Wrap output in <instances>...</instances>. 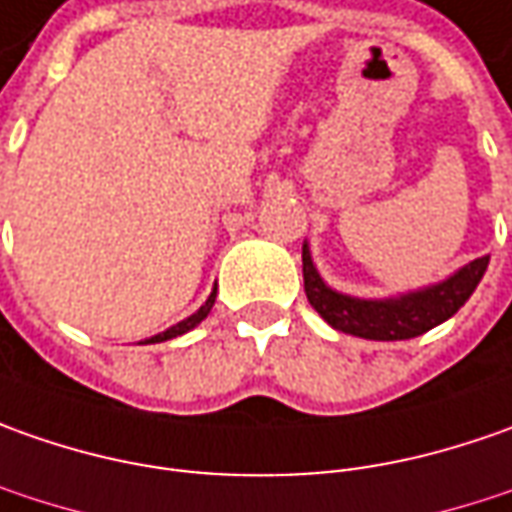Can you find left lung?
Segmentation results:
<instances>
[{"label":"left lung","mask_w":512,"mask_h":512,"mask_svg":"<svg viewBox=\"0 0 512 512\" xmlns=\"http://www.w3.org/2000/svg\"><path fill=\"white\" fill-rule=\"evenodd\" d=\"M487 263H490V255L476 257L439 283L405 291L397 297L368 300V297H351V294L331 289L311 260L309 243H303V283H306V297L314 311L328 326L343 334H354L362 340H382V343L411 340L450 320L476 291L479 280L487 272Z\"/></svg>","instance_id":"1"}]
</instances>
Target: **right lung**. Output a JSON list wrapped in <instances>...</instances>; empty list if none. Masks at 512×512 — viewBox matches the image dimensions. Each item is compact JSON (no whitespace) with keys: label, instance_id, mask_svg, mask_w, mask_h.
<instances>
[{"label":"right lung","instance_id":"add662e5","mask_svg":"<svg viewBox=\"0 0 512 512\" xmlns=\"http://www.w3.org/2000/svg\"><path fill=\"white\" fill-rule=\"evenodd\" d=\"M215 297H218V283H215V289H212V294L206 297V303H203L201 309L195 311V314H189L186 320H181V323H175V326H169L167 331L155 334V337H150V340H144V343H141V345L164 343V340H172V337H181V334H186V331H192V328L198 326L201 320H206V314H209V311H212V306H215Z\"/></svg>","mask_w":512,"mask_h":512}]
</instances>
